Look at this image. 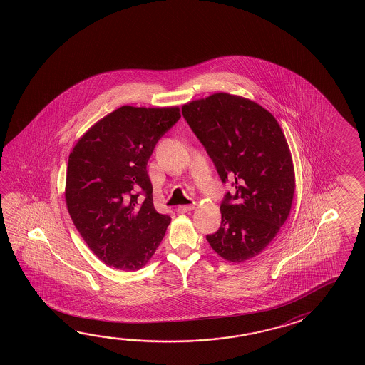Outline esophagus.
<instances>
[{
	"label": "esophagus",
	"mask_w": 365,
	"mask_h": 365,
	"mask_svg": "<svg viewBox=\"0 0 365 365\" xmlns=\"http://www.w3.org/2000/svg\"><path fill=\"white\" fill-rule=\"evenodd\" d=\"M195 208V204H190V205H179L177 210H178L179 213H187V212H190V210H192Z\"/></svg>",
	"instance_id": "1"
}]
</instances>
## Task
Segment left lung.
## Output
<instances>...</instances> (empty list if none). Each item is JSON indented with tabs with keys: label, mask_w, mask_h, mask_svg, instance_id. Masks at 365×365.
Returning <instances> with one entry per match:
<instances>
[{
	"label": "left lung",
	"mask_w": 365,
	"mask_h": 365,
	"mask_svg": "<svg viewBox=\"0 0 365 365\" xmlns=\"http://www.w3.org/2000/svg\"><path fill=\"white\" fill-rule=\"evenodd\" d=\"M182 114L231 191L221 226L207 235L225 260L243 262L274 239L290 215L295 174L290 148L274 117L256 103L215 93L183 105Z\"/></svg>",
	"instance_id": "1"
}]
</instances>
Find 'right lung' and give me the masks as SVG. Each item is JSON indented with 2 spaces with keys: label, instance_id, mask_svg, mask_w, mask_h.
<instances>
[{
  "label": "right lung",
  "instance_id": "1",
  "mask_svg": "<svg viewBox=\"0 0 365 365\" xmlns=\"http://www.w3.org/2000/svg\"><path fill=\"white\" fill-rule=\"evenodd\" d=\"M179 108L120 106L78 140L67 164L66 205L91 251L119 270L143 268L170 217L153 207L147 164Z\"/></svg>",
  "mask_w": 365,
  "mask_h": 365
}]
</instances>
